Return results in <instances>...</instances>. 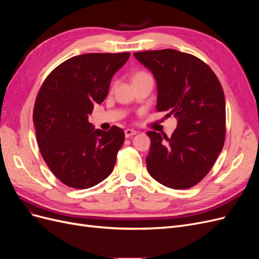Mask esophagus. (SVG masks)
<instances>
[{
	"mask_svg": "<svg viewBox=\"0 0 259 259\" xmlns=\"http://www.w3.org/2000/svg\"><path fill=\"white\" fill-rule=\"evenodd\" d=\"M124 133H125V137H126V138L136 135V131H134V130H131V128L125 130V131H124Z\"/></svg>",
	"mask_w": 259,
	"mask_h": 259,
	"instance_id": "1",
	"label": "esophagus"
}]
</instances>
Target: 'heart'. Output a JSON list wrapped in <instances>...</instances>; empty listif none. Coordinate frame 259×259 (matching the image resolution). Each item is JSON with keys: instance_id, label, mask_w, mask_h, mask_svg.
Segmentation results:
<instances>
[{"instance_id": "b5f03b06", "label": "heart", "mask_w": 259, "mask_h": 259, "mask_svg": "<svg viewBox=\"0 0 259 259\" xmlns=\"http://www.w3.org/2000/svg\"><path fill=\"white\" fill-rule=\"evenodd\" d=\"M148 73H146V72H144V71H138V72H136L134 75H133V80L134 79H137V77H140V76H144V75H147Z\"/></svg>"}]
</instances>
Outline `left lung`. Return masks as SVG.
<instances>
[{"instance_id": "left-lung-1", "label": "left lung", "mask_w": 259, "mask_h": 259, "mask_svg": "<svg viewBox=\"0 0 259 259\" xmlns=\"http://www.w3.org/2000/svg\"><path fill=\"white\" fill-rule=\"evenodd\" d=\"M152 72L156 110L174 115L170 138L148 132L149 174L171 189H187L204 178L221 153L226 136V101L222 84L205 62L176 50L134 53Z\"/></svg>"}]
</instances>
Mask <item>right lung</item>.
Masks as SVG:
<instances>
[{
    "mask_svg": "<svg viewBox=\"0 0 259 259\" xmlns=\"http://www.w3.org/2000/svg\"><path fill=\"white\" fill-rule=\"evenodd\" d=\"M130 53H90L60 64L36 96L33 123L45 163L62 184L88 189L112 173L124 132H104L89 122L95 104L106 99L112 76Z\"/></svg>",
    "mask_w": 259,
    "mask_h": 259,
    "instance_id": "add662e5",
    "label": "right lung"
}]
</instances>
